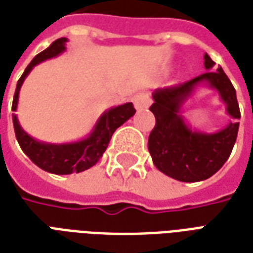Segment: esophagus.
I'll return each instance as SVG.
<instances>
[{
	"label": "esophagus",
	"instance_id": "esophagus-1",
	"mask_svg": "<svg viewBox=\"0 0 253 253\" xmlns=\"http://www.w3.org/2000/svg\"><path fill=\"white\" fill-rule=\"evenodd\" d=\"M132 101L134 104V108L137 109V111H141V109H147L148 106L151 105V98L148 96L147 93L140 92L137 94H134L133 98H132Z\"/></svg>",
	"mask_w": 253,
	"mask_h": 253
}]
</instances>
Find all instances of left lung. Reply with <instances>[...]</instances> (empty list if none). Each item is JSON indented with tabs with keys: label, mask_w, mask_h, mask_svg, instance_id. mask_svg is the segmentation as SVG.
Returning a JSON list of instances; mask_svg holds the SVG:
<instances>
[{
	"label": "left lung",
	"mask_w": 253,
	"mask_h": 253,
	"mask_svg": "<svg viewBox=\"0 0 253 253\" xmlns=\"http://www.w3.org/2000/svg\"><path fill=\"white\" fill-rule=\"evenodd\" d=\"M213 65L206 53V73L174 86L156 89L152 94L155 102L149 109L155 115L156 125L148 138V149L156 168L178 181L196 183L213 176L228 160L236 142L240 119L236 90L221 68L212 70ZM200 83L219 92L234 119L216 134L192 131L179 115L182 102Z\"/></svg>",
	"instance_id": "8db88e82"
}]
</instances>
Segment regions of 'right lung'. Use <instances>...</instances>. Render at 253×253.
I'll use <instances>...</instances> for the list:
<instances>
[{
	"mask_svg": "<svg viewBox=\"0 0 253 253\" xmlns=\"http://www.w3.org/2000/svg\"><path fill=\"white\" fill-rule=\"evenodd\" d=\"M66 41L68 40L65 37L56 40L50 46L34 57L29 65L26 66L25 72L22 73L21 79L17 83L11 111L17 109L21 85L26 79V76L30 73V70L40 62L61 54L66 49ZM134 112L136 109L133 108L132 102L111 108L109 111L102 113V116L94 125L92 133L89 134L88 137L81 141L69 142V144H47V142L37 141L21 128L16 115H13L11 117H13L17 141L24 153L34 164L49 173L70 174L84 172L96 164L108 148V144L111 141L112 134L115 133L116 129L124 124L126 120L130 119L134 115Z\"/></svg>",
	"mask_w": 253,
	"mask_h": 253,
	"instance_id": "obj_1",
	"label": "right lung"
}]
</instances>
